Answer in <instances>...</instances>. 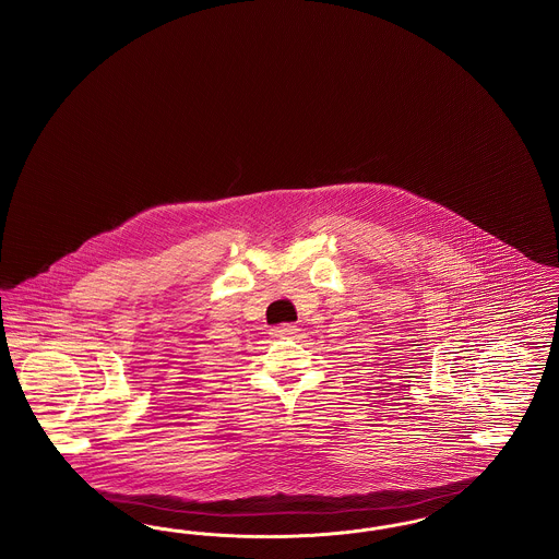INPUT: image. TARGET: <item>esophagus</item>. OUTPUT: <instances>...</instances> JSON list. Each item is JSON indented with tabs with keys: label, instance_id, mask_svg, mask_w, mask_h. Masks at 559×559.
Segmentation results:
<instances>
[{
	"label": "esophagus",
	"instance_id": "obj_1",
	"mask_svg": "<svg viewBox=\"0 0 559 559\" xmlns=\"http://www.w3.org/2000/svg\"><path fill=\"white\" fill-rule=\"evenodd\" d=\"M297 333H299V329L295 324H281V326L270 329V335L274 340H293V337H297Z\"/></svg>",
	"mask_w": 559,
	"mask_h": 559
}]
</instances>
